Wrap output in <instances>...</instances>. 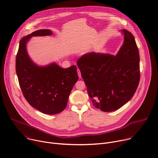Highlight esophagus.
Masks as SVG:
<instances>
[{
	"instance_id": "34e87169",
	"label": "esophagus",
	"mask_w": 158,
	"mask_h": 158,
	"mask_svg": "<svg viewBox=\"0 0 158 158\" xmlns=\"http://www.w3.org/2000/svg\"><path fill=\"white\" fill-rule=\"evenodd\" d=\"M77 74H78V76H79V78H81V71H80V70H79V69H77Z\"/></svg>"
}]
</instances>
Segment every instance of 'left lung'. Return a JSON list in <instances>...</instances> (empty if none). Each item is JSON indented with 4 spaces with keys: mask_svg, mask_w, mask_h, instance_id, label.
<instances>
[{
    "mask_svg": "<svg viewBox=\"0 0 158 158\" xmlns=\"http://www.w3.org/2000/svg\"><path fill=\"white\" fill-rule=\"evenodd\" d=\"M123 45L116 55L90 52L77 64L93 105L113 111L132 98L140 81V58L133 35L122 30Z\"/></svg>",
    "mask_w": 158,
    "mask_h": 158,
    "instance_id": "left-lung-1",
    "label": "left lung"
}]
</instances>
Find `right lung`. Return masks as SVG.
<instances>
[{
  "mask_svg": "<svg viewBox=\"0 0 158 158\" xmlns=\"http://www.w3.org/2000/svg\"><path fill=\"white\" fill-rule=\"evenodd\" d=\"M52 35L50 30H39L23 37L16 59V70L23 96L38 111L49 114L62 112L79 77L76 65L63 69L56 63L38 66L29 56L26 44L32 36Z\"/></svg>",
  "mask_w": 158,
  "mask_h": 158,
  "instance_id": "add662e5",
  "label": "right lung"
}]
</instances>
